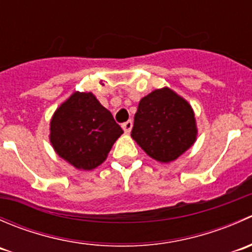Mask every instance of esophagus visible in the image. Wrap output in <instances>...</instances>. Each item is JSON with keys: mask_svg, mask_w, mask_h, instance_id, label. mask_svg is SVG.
<instances>
[{"mask_svg": "<svg viewBox=\"0 0 252 252\" xmlns=\"http://www.w3.org/2000/svg\"><path fill=\"white\" fill-rule=\"evenodd\" d=\"M122 128H123L124 133H126V134H129V133H130L131 128H133V122H131V121L126 122V123L122 124Z\"/></svg>", "mask_w": 252, "mask_h": 252, "instance_id": "esophagus-1", "label": "esophagus"}]
</instances>
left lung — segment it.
Returning <instances> with one entry per match:
<instances>
[{"label":"left lung","instance_id":"obj_1","mask_svg":"<svg viewBox=\"0 0 252 252\" xmlns=\"http://www.w3.org/2000/svg\"><path fill=\"white\" fill-rule=\"evenodd\" d=\"M131 138L151 158L173 162L196 141L194 110L172 89H156L139 102Z\"/></svg>","mask_w":252,"mask_h":252}]
</instances>
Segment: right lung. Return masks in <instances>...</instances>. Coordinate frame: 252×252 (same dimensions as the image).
<instances>
[{"label":"right lung","mask_w":252,"mask_h":252,"mask_svg":"<svg viewBox=\"0 0 252 252\" xmlns=\"http://www.w3.org/2000/svg\"><path fill=\"white\" fill-rule=\"evenodd\" d=\"M122 134L93 93L74 91L53 113L48 138L61 158L78 171H91L106 161Z\"/></svg>","instance_id":"add662e5"}]
</instances>
